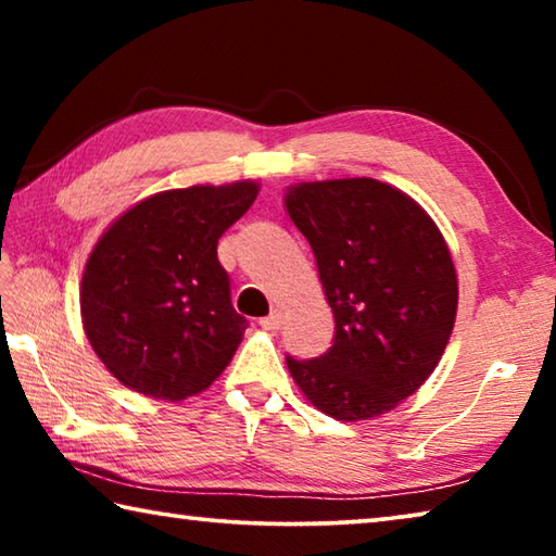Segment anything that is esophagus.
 <instances>
[{"label": "esophagus", "mask_w": 556, "mask_h": 556, "mask_svg": "<svg viewBox=\"0 0 556 556\" xmlns=\"http://www.w3.org/2000/svg\"><path fill=\"white\" fill-rule=\"evenodd\" d=\"M260 326L265 328V331H271V333L279 331V328H281V314L279 312H271L269 316L260 318Z\"/></svg>", "instance_id": "obj_1"}]
</instances>
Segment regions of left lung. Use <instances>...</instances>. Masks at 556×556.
I'll use <instances>...</instances> for the list:
<instances>
[{
  "mask_svg": "<svg viewBox=\"0 0 556 556\" xmlns=\"http://www.w3.org/2000/svg\"><path fill=\"white\" fill-rule=\"evenodd\" d=\"M285 205L336 318L321 357H287L291 378L328 417H380L425 384L454 331L458 279L444 235L417 201L375 178L289 186Z\"/></svg>",
  "mask_w": 556,
  "mask_h": 556,
  "instance_id": "1",
  "label": "left lung"
}]
</instances>
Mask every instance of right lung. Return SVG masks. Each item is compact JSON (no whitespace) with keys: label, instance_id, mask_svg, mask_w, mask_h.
Returning a JSON list of instances; mask_svg holds the SVG:
<instances>
[{"label":"right lung","instance_id":"1","mask_svg":"<svg viewBox=\"0 0 556 556\" xmlns=\"http://www.w3.org/2000/svg\"><path fill=\"white\" fill-rule=\"evenodd\" d=\"M257 193L255 181L172 188L102 232L83 271L80 316L125 388L181 402L228 368L248 321L230 304L218 240Z\"/></svg>","mask_w":556,"mask_h":556}]
</instances>
